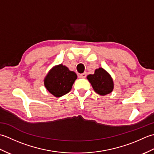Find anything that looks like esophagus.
Segmentation results:
<instances>
[{"instance_id":"1","label":"esophagus","mask_w":154,"mask_h":154,"mask_svg":"<svg viewBox=\"0 0 154 154\" xmlns=\"http://www.w3.org/2000/svg\"><path fill=\"white\" fill-rule=\"evenodd\" d=\"M79 77L81 78H83V79H84V78H85L87 77V73H81L80 74Z\"/></svg>"}]
</instances>
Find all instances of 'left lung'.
<instances>
[{"mask_svg":"<svg viewBox=\"0 0 154 154\" xmlns=\"http://www.w3.org/2000/svg\"><path fill=\"white\" fill-rule=\"evenodd\" d=\"M94 91L100 95H106L113 90L114 84L110 75L103 68L96 69L93 75L87 76Z\"/></svg>","mask_w":154,"mask_h":154,"instance_id":"left-lung-1","label":"left lung"}]
</instances>
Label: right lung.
I'll return each mask as SVG.
<instances>
[{
	"mask_svg": "<svg viewBox=\"0 0 154 154\" xmlns=\"http://www.w3.org/2000/svg\"><path fill=\"white\" fill-rule=\"evenodd\" d=\"M77 79V75L63 65H59L49 72L45 78L44 85L50 93L60 97L71 91Z\"/></svg>",
	"mask_w": 154,
	"mask_h": 154,
	"instance_id": "obj_1",
	"label": "right lung"
}]
</instances>
